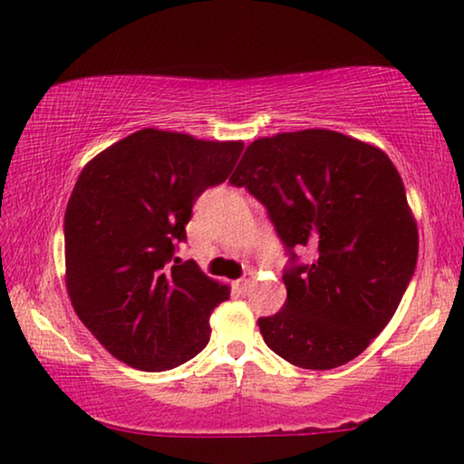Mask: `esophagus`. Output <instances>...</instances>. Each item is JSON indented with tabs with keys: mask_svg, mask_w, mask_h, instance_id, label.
<instances>
[{
	"mask_svg": "<svg viewBox=\"0 0 464 464\" xmlns=\"http://www.w3.org/2000/svg\"><path fill=\"white\" fill-rule=\"evenodd\" d=\"M254 281V273H247L244 279H239V281H235V289H237L239 294H246L247 289H250V283Z\"/></svg>",
	"mask_w": 464,
	"mask_h": 464,
	"instance_id": "obj_1",
	"label": "esophagus"
}]
</instances>
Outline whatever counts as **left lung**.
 Returning a JSON list of instances; mask_svg holds the SVG:
<instances>
[{"mask_svg":"<svg viewBox=\"0 0 464 464\" xmlns=\"http://www.w3.org/2000/svg\"><path fill=\"white\" fill-rule=\"evenodd\" d=\"M268 210L292 254L287 300L258 319L268 348L302 369L327 371L369 348L414 275L417 220L383 150L327 129L247 145L229 179ZM294 249L314 260L295 266Z\"/></svg>","mask_w":464,"mask_h":464,"instance_id":"8db88e82","label":"left lung"}]
</instances>
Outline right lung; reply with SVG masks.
Here are the masks:
<instances>
[{"label": "right lung", "instance_id": "obj_1", "mask_svg": "<svg viewBox=\"0 0 464 464\" xmlns=\"http://www.w3.org/2000/svg\"><path fill=\"white\" fill-rule=\"evenodd\" d=\"M241 141L141 129L85 164L64 214L66 289L81 323L121 362L169 371L210 342L229 287L175 258L193 202L223 183Z\"/></svg>", "mask_w": 464, "mask_h": 464}]
</instances>
